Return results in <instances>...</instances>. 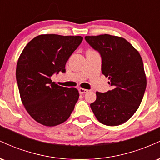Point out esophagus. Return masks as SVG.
I'll list each match as a JSON object with an SVG mask.
<instances>
[{"mask_svg":"<svg viewBox=\"0 0 160 160\" xmlns=\"http://www.w3.org/2000/svg\"><path fill=\"white\" fill-rule=\"evenodd\" d=\"M89 90H87V89H82V88H80L79 89V92H80V94H85V93L87 92Z\"/></svg>","mask_w":160,"mask_h":160,"instance_id":"obj_1","label":"esophagus"}]
</instances>
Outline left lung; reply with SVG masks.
<instances>
[{"mask_svg": "<svg viewBox=\"0 0 160 160\" xmlns=\"http://www.w3.org/2000/svg\"><path fill=\"white\" fill-rule=\"evenodd\" d=\"M86 41L102 57V72L113 89L96 92L90 104L99 122L114 126L132 117L141 103L147 86L142 58L126 39L110 34L86 36Z\"/></svg>", "mask_w": 160, "mask_h": 160, "instance_id": "8db88e82", "label": "left lung"}]
</instances>
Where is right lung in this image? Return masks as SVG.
<instances>
[{
    "label": "right lung",
    "instance_id": "1",
    "mask_svg": "<svg viewBox=\"0 0 160 160\" xmlns=\"http://www.w3.org/2000/svg\"><path fill=\"white\" fill-rule=\"evenodd\" d=\"M82 40L80 36L42 34L31 40L20 55L16 77L22 102L43 126L61 124L74 111L78 89L58 86L51 77L65 72L66 62Z\"/></svg>",
    "mask_w": 160,
    "mask_h": 160
}]
</instances>
